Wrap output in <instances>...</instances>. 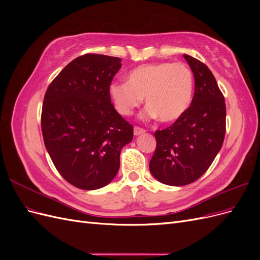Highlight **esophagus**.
Masks as SVG:
<instances>
[{
    "instance_id": "1",
    "label": "esophagus",
    "mask_w": 260,
    "mask_h": 260,
    "mask_svg": "<svg viewBox=\"0 0 260 260\" xmlns=\"http://www.w3.org/2000/svg\"><path fill=\"white\" fill-rule=\"evenodd\" d=\"M145 132V130L143 129V128H141V127H136L133 128V133H135V136H140V135H142V133H144Z\"/></svg>"
}]
</instances>
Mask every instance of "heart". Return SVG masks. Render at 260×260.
Here are the masks:
<instances>
[{
    "mask_svg": "<svg viewBox=\"0 0 260 260\" xmlns=\"http://www.w3.org/2000/svg\"><path fill=\"white\" fill-rule=\"evenodd\" d=\"M194 88L192 70L183 62H152L136 67L127 82H113L108 88L116 111L129 116L142 104L144 119L159 117L162 122L178 120L191 104Z\"/></svg>",
    "mask_w": 260,
    "mask_h": 260,
    "instance_id": "1",
    "label": "heart"
}]
</instances>
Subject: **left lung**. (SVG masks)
<instances>
[{"label":"left lung","mask_w":260,"mask_h":260,"mask_svg":"<svg viewBox=\"0 0 260 260\" xmlns=\"http://www.w3.org/2000/svg\"><path fill=\"white\" fill-rule=\"evenodd\" d=\"M183 56L194 75V96L183 116L156 130V149L149 161L151 174L174 186L190 184L205 174L225 135L224 98L214 75L201 60Z\"/></svg>","instance_id":"left-lung-1"}]
</instances>
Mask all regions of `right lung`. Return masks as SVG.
I'll return each instance as SVG.
<instances>
[{
	"mask_svg": "<svg viewBox=\"0 0 260 260\" xmlns=\"http://www.w3.org/2000/svg\"><path fill=\"white\" fill-rule=\"evenodd\" d=\"M120 61L107 55H81L45 92V147L60 176L81 190L111 182L119 170L121 148L133 139V125L118 114L108 94Z\"/></svg>",
	"mask_w": 260,
	"mask_h": 260,
	"instance_id": "right-lung-1",
	"label": "right lung"
}]
</instances>
